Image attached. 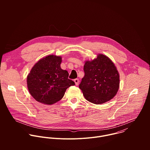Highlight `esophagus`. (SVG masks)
Returning a JSON list of instances; mask_svg holds the SVG:
<instances>
[{"instance_id": "obj_1", "label": "esophagus", "mask_w": 150, "mask_h": 150, "mask_svg": "<svg viewBox=\"0 0 150 150\" xmlns=\"http://www.w3.org/2000/svg\"><path fill=\"white\" fill-rule=\"evenodd\" d=\"M74 82H75V85H78V83H79V79H74Z\"/></svg>"}]
</instances>
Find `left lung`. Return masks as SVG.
<instances>
[{"label": "left lung", "mask_w": 150, "mask_h": 150, "mask_svg": "<svg viewBox=\"0 0 150 150\" xmlns=\"http://www.w3.org/2000/svg\"><path fill=\"white\" fill-rule=\"evenodd\" d=\"M85 75L79 85L87 101L101 104L112 99L119 88V74L113 62L108 56L98 54L83 66Z\"/></svg>", "instance_id": "1"}]
</instances>
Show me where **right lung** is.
<instances>
[{
  "label": "right lung",
  "instance_id": "right-lung-1",
  "mask_svg": "<svg viewBox=\"0 0 150 150\" xmlns=\"http://www.w3.org/2000/svg\"><path fill=\"white\" fill-rule=\"evenodd\" d=\"M61 56L49 55L38 61L27 76L30 94L37 101L53 104L62 98L68 88L75 85L67 71L60 68Z\"/></svg>",
  "mask_w": 150,
  "mask_h": 150
}]
</instances>
